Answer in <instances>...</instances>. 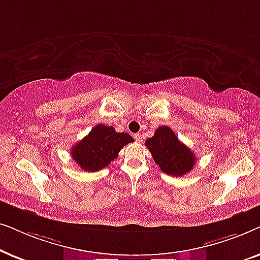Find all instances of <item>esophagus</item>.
Segmentation results:
<instances>
[{"instance_id": "1", "label": "esophagus", "mask_w": 260, "mask_h": 260, "mask_svg": "<svg viewBox=\"0 0 260 260\" xmlns=\"http://www.w3.org/2000/svg\"><path fill=\"white\" fill-rule=\"evenodd\" d=\"M134 138H135V141H136V142H142V136H141V134H135Z\"/></svg>"}]
</instances>
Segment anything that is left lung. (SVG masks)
<instances>
[{"label": "left lung", "mask_w": 260, "mask_h": 260, "mask_svg": "<svg viewBox=\"0 0 260 260\" xmlns=\"http://www.w3.org/2000/svg\"><path fill=\"white\" fill-rule=\"evenodd\" d=\"M152 158L163 173L182 176L190 172L197 161L193 151L179 138L169 126H159L154 136L145 141Z\"/></svg>", "instance_id": "8db88e82"}]
</instances>
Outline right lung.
<instances>
[{
  "instance_id": "add662e5",
  "label": "right lung",
  "mask_w": 260,
  "mask_h": 260,
  "mask_svg": "<svg viewBox=\"0 0 260 260\" xmlns=\"http://www.w3.org/2000/svg\"><path fill=\"white\" fill-rule=\"evenodd\" d=\"M134 142L126 133H117L112 126L98 124L71 149L77 165L86 172H98L108 167L124 145Z\"/></svg>"
}]
</instances>
